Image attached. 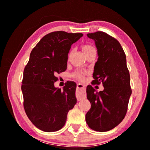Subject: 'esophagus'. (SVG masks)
<instances>
[{
  "mask_svg": "<svg viewBox=\"0 0 150 150\" xmlns=\"http://www.w3.org/2000/svg\"><path fill=\"white\" fill-rule=\"evenodd\" d=\"M85 97V86L81 83L77 84L76 98L78 100H81Z\"/></svg>",
  "mask_w": 150,
  "mask_h": 150,
  "instance_id": "34e87169",
  "label": "esophagus"
}]
</instances>
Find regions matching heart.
I'll return each mask as SVG.
<instances>
[{
  "mask_svg": "<svg viewBox=\"0 0 150 150\" xmlns=\"http://www.w3.org/2000/svg\"><path fill=\"white\" fill-rule=\"evenodd\" d=\"M82 49H83V51L84 54H87V53H89L91 51H96L95 48L93 46H92L90 44H85L83 45V47H82ZM84 76H85V74L82 71H77L76 73V77L79 80H83L84 79Z\"/></svg>",
  "mask_w": 150,
  "mask_h": 150,
  "instance_id": "b5f03b06",
  "label": "heart"
}]
</instances>
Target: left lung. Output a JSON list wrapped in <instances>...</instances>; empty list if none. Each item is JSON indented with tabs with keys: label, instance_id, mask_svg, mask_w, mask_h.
<instances>
[{
	"label": "left lung",
	"instance_id": "left-lung-1",
	"mask_svg": "<svg viewBox=\"0 0 150 150\" xmlns=\"http://www.w3.org/2000/svg\"><path fill=\"white\" fill-rule=\"evenodd\" d=\"M95 42L98 59L94 66V84L102 83L103 91L87 87L91 108L85 115L92 130L106 132L118 126L126 115L132 94L126 57L120 42L109 35L98 31L88 33Z\"/></svg>",
	"mask_w": 150,
	"mask_h": 150
}]
</instances>
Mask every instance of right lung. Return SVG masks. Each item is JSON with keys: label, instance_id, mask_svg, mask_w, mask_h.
Listing matches in <instances>:
<instances>
[{"label": "right lung", "instance_id": "add662e5", "mask_svg": "<svg viewBox=\"0 0 150 150\" xmlns=\"http://www.w3.org/2000/svg\"><path fill=\"white\" fill-rule=\"evenodd\" d=\"M83 35L52 32L43 37L30 52L21 89L26 115L41 130L55 132L62 128L67 112L76 104V84L67 83L62 91L54 83L57 74L66 70L71 46Z\"/></svg>", "mask_w": 150, "mask_h": 150}]
</instances>
